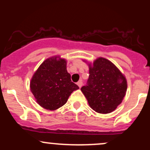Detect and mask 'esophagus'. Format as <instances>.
<instances>
[{"label":"esophagus","mask_w":150,"mask_h":150,"mask_svg":"<svg viewBox=\"0 0 150 150\" xmlns=\"http://www.w3.org/2000/svg\"><path fill=\"white\" fill-rule=\"evenodd\" d=\"M77 85L79 86V87H80V88H81V87H82V80L78 81V82H77Z\"/></svg>","instance_id":"esophagus-1"}]
</instances>
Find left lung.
<instances>
[{"label":"left lung","mask_w":150,"mask_h":150,"mask_svg":"<svg viewBox=\"0 0 150 150\" xmlns=\"http://www.w3.org/2000/svg\"><path fill=\"white\" fill-rule=\"evenodd\" d=\"M89 66L87 85L83 93L91 108L99 113H109L121 104L127 91V80L120 70L106 58L99 57L93 63L83 60Z\"/></svg>","instance_id":"left-lung-1"}]
</instances>
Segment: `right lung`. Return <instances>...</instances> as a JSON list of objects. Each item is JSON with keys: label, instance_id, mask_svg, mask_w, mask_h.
Here are the masks:
<instances>
[{"label": "right lung", "instance_id": "add662e5", "mask_svg": "<svg viewBox=\"0 0 150 150\" xmlns=\"http://www.w3.org/2000/svg\"><path fill=\"white\" fill-rule=\"evenodd\" d=\"M78 89L67 71V61L60 56L46 59L30 81V90L37 104L50 111L63 106L71 93Z\"/></svg>", "mask_w": 150, "mask_h": 150}]
</instances>
